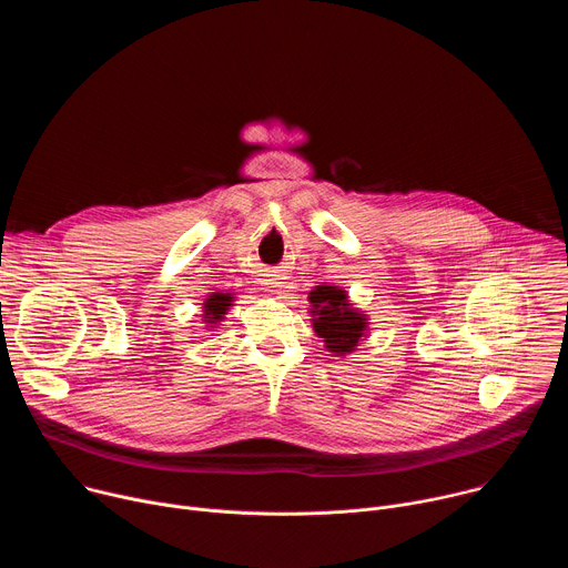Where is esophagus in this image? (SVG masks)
I'll return each mask as SVG.
<instances>
[{"mask_svg":"<svg viewBox=\"0 0 568 568\" xmlns=\"http://www.w3.org/2000/svg\"><path fill=\"white\" fill-rule=\"evenodd\" d=\"M267 290H274V292H283V276L281 274H276V272H272V274H263V281H261Z\"/></svg>","mask_w":568,"mask_h":568,"instance_id":"esophagus-1","label":"esophagus"}]
</instances>
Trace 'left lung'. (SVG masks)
Segmentation results:
<instances>
[{"label":"left lung","mask_w":568,"mask_h":568,"mask_svg":"<svg viewBox=\"0 0 568 568\" xmlns=\"http://www.w3.org/2000/svg\"><path fill=\"white\" fill-rule=\"evenodd\" d=\"M310 303L314 331L326 348L337 355L353 353L366 331V316L351 307L346 292L335 285H316L310 292Z\"/></svg>","instance_id":"1"}]
</instances>
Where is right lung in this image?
Segmentation results:
<instances>
[{
  "instance_id": "add662e5",
  "label": "right lung",
  "mask_w": 568,
  "mask_h": 568,
  "mask_svg": "<svg viewBox=\"0 0 568 568\" xmlns=\"http://www.w3.org/2000/svg\"><path fill=\"white\" fill-rule=\"evenodd\" d=\"M231 301H233L231 294H211V296L204 301V318H206V323H217V321H222V316L226 314Z\"/></svg>"
}]
</instances>
